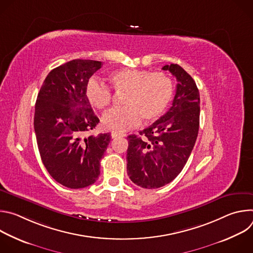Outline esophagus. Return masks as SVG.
Wrapping results in <instances>:
<instances>
[{
    "label": "esophagus",
    "mask_w": 253,
    "mask_h": 253,
    "mask_svg": "<svg viewBox=\"0 0 253 253\" xmlns=\"http://www.w3.org/2000/svg\"><path fill=\"white\" fill-rule=\"evenodd\" d=\"M123 136H125V135L122 134V133H117V132H112L111 133L112 139H117V138H120V137H123Z\"/></svg>",
    "instance_id": "34e87169"
}]
</instances>
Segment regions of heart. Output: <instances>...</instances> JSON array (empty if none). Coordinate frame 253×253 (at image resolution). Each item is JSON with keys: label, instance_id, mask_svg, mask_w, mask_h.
Masks as SVG:
<instances>
[{"label": "heart", "instance_id": "1", "mask_svg": "<svg viewBox=\"0 0 253 253\" xmlns=\"http://www.w3.org/2000/svg\"><path fill=\"white\" fill-rule=\"evenodd\" d=\"M113 88L118 93H126L124 108L112 109L102 117V127L107 131L124 132L138 126L142 120L152 122L167 109L172 96V80L161 72L142 69H121L110 75ZM85 94L89 103L104 110L112 103L111 89L97 78H91Z\"/></svg>", "mask_w": 253, "mask_h": 253}]
</instances>
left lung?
<instances>
[{
	"label": "left lung",
	"instance_id": "1",
	"mask_svg": "<svg viewBox=\"0 0 253 253\" xmlns=\"http://www.w3.org/2000/svg\"><path fill=\"white\" fill-rule=\"evenodd\" d=\"M162 69L177 80L172 106L139 135L128 136V176L136 185L148 189L170 183L182 171L199 130L200 97L195 81L177 64Z\"/></svg>",
	"mask_w": 253,
	"mask_h": 253
}]
</instances>
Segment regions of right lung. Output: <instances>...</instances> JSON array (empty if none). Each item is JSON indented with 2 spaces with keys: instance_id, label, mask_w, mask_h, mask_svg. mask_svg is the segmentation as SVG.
Wrapping results in <instances>:
<instances>
[{
  "instance_id": "obj_1",
  "label": "right lung",
  "mask_w": 253,
  "mask_h": 253,
  "mask_svg": "<svg viewBox=\"0 0 253 253\" xmlns=\"http://www.w3.org/2000/svg\"><path fill=\"white\" fill-rule=\"evenodd\" d=\"M101 66L99 61L76 59L53 69L36 101L34 129L42 162L68 188H84L96 181L111 140L107 133L85 137L99 123L85 90Z\"/></svg>"
}]
</instances>
